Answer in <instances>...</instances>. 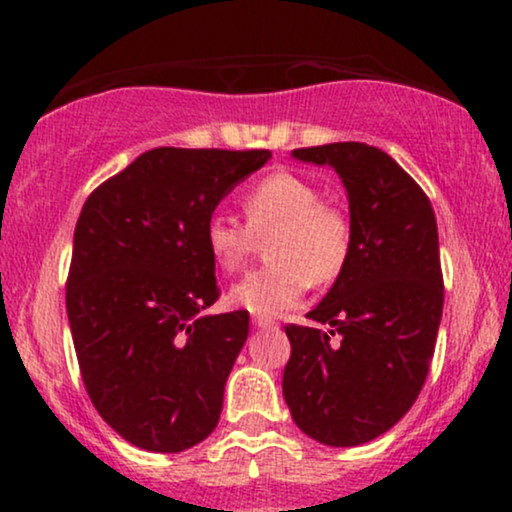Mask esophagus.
Here are the masks:
<instances>
[{
  "label": "esophagus",
  "instance_id": "1",
  "mask_svg": "<svg viewBox=\"0 0 512 512\" xmlns=\"http://www.w3.org/2000/svg\"><path fill=\"white\" fill-rule=\"evenodd\" d=\"M252 325L260 327V330H269V327H276V322L272 317H262V315H255L252 317Z\"/></svg>",
  "mask_w": 512,
  "mask_h": 512
}]
</instances>
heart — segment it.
<instances>
[{
    "label": "heart",
    "mask_w": 512,
    "mask_h": 512,
    "mask_svg": "<svg viewBox=\"0 0 512 512\" xmlns=\"http://www.w3.org/2000/svg\"><path fill=\"white\" fill-rule=\"evenodd\" d=\"M245 223L211 214L204 243L221 272H238L257 245L272 264L250 272L228 298L252 315L274 317L293 308L310 284L330 286L349 264L354 228L339 204L325 202L315 182L276 170L243 195Z\"/></svg>",
    "instance_id": "obj_1"
}]
</instances>
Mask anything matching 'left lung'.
<instances>
[{"mask_svg": "<svg viewBox=\"0 0 512 512\" xmlns=\"http://www.w3.org/2000/svg\"><path fill=\"white\" fill-rule=\"evenodd\" d=\"M332 166L349 192L354 245L346 269L310 320L286 325L284 399L305 436L351 448L383 436L426 383L443 315L438 226L426 192L375 146L293 149Z\"/></svg>", "mask_w": 512, "mask_h": 512, "instance_id": "8db88e82", "label": "left lung"}]
</instances>
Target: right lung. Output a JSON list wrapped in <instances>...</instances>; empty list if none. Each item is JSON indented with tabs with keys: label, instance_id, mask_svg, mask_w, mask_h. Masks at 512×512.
I'll return each instance as SVG.
<instances>
[{
	"label": "right lung",
	"instance_id": "add662e5",
	"mask_svg": "<svg viewBox=\"0 0 512 512\" xmlns=\"http://www.w3.org/2000/svg\"><path fill=\"white\" fill-rule=\"evenodd\" d=\"M272 151L158 146L86 199L74 231L67 315L93 407L127 443L182 452L219 424L250 330L219 301L204 226Z\"/></svg>",
	"mask_w": 512,
	"mask_h": 512
}]
</instances>
